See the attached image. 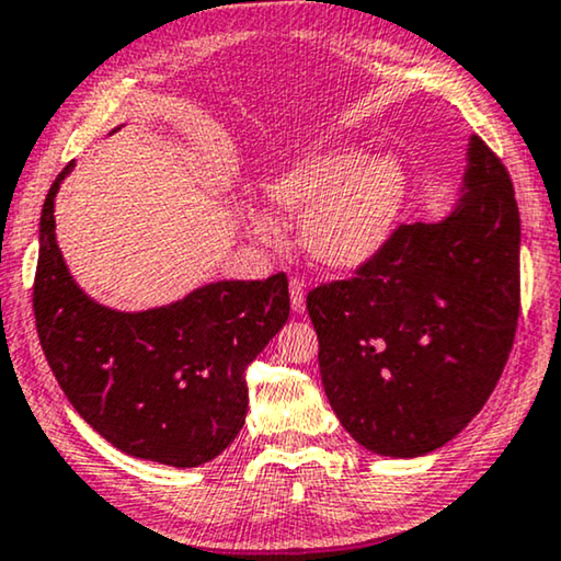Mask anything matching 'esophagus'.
Segmentation results:
<instances>
[{
    "label": "esophagus",
    "mask_w": 561,
    "mask_h": 561,
    "mask_svg": "<svg viewBox=\"0 0 561 561\" xmlns=\"http://www.w3.org/2000/svg\"><path fill=\"white\" fill-rule=\"evenodd\" d=\"M288 288H290V309H294L296 314H304V309H307V286H304L301 278H290Z\"/></svg>",
    "instance_id": "1"
}]
</instances>
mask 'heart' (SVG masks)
I'll use <instances>...</instances> for the list:
<instances>
[{
  "label": "heart",
  "mask_w": 561,
  "mask_h": 561,
  "mask_svg": "<svg viewBox=\"0 0 561 561\" xmlns=\"http://www.w3.org/2000/svg\"><path fill=\"white\" fill-rule=\"evenodd\" d=\"M283 218H301L298 237L314 263L358 271L381 254L410 198V174L394 154L368 157L355 147L317 151L288 164L265 185ZM247 227L263 242L280 234L271 210L244 203Z\"/></svg>",
  "instance_id": "1"
}]
</instances>
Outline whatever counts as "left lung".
I'll return each instance as SVG.
<instances>
[{
	"instance_id": "obj_1",
	"label": "left lung",
	"mask_w": 561,
	"mask_h": 561,
	"mask_svg": "<svg viewBox=\"0 0 561 561\" xmlns=\"http://www.w3.org/2000/svg\"><path fill=\"white\" fill-rule=\"evenodd\" d=\"M334 414L378 456L446 446L490 399L520 311V214L479 136L454 208L391 234L351 280L307 296Z\"/></svg>"
}]
</instances>
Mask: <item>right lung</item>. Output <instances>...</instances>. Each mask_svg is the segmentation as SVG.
<instances>
[{"mask_svg": "<svg viewBox=\"0 0 561 561\" xmlns=\"http://www.w3.org/2000/svg\"><path fill=\"white\" fill-rule=\"evenodd\" d=\"M71 170L54 180L41 214L33 309L48 366L84 423L123 454L201 467L242 431L244 370L288 322V278L206 283L147 311L98 304L56 242V193Z\"/></svg>", "mask_w": 561, "mask_h": 561, "instance_id": "add662e5", "label": "right lung"}]
</instances>
